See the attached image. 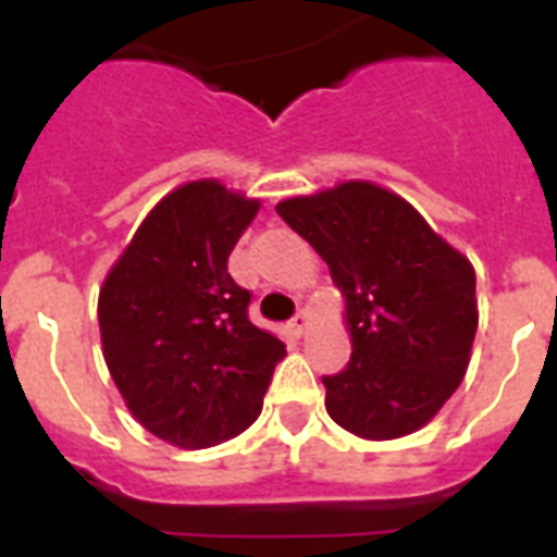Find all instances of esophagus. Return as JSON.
I'll list each match as a JSON object with an SVG mask.
<instances>
[{
	"label": "esophagus",
	"mask_w": 557,
	"mask_h": 557,
	"mask_svg": "<svg viewBox=\"0 0 557 557\" xmlns=\"http://www.w3.org/2000/svg\"><path fill=\"white\" fill-rule=\"evenodd\" d=\"M309 323H312V314L306 312V309H300V312L292 318V330H295L297 335H304V332L309 330Z\"/></svg>",
	"instance_id": "1"
}]
</instances>
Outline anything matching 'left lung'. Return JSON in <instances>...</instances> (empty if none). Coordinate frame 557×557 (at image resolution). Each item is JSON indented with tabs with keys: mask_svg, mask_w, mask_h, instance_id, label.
Segmentation results:
<instances>
[{
	"mask_svg": "<svg viewBox=\"0 0 557 557\" xmlns=\"http://www.w3.org/2000/svg\"><path fill=\"white\" fill-rule=\"evenodd\" d=\"M330 265L347 300L352 356L323 375L326 413L361 440H398L440 413L466 379L476 277L422 213L372 182H344L277 205Z\"/></svg>",
	"mask_w": 557,
	"mask_h": 557,
	"instance_id": "1",
	"label": "left lung"
}]
</instances>
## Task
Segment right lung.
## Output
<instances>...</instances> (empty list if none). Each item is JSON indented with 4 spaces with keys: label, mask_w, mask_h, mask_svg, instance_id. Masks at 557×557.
Here are the masks:
<instances>
[{
    "label": "right lung",
    "mask_w": 557,
    "mask_h": 557,
    "mask_svg": "<svg viewBox=\"0 0 557 557\" xmlns=\"http://www.w3.org/2000/svg\"><path fill=\"white\" fill-rule=\"evenodd\" d=\"M260 201L216 178L147 213L98 297L103 358L129 413L176 448L234 440L262 410L286 344L248 321L227 257Z\"/></svg>",
    "instance_id": "right-lung-1"
}]
</instances>
